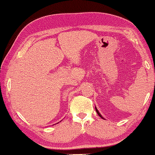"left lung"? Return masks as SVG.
Returning a JSON list of instances; mask_svg holds the SVG:
<instances>
[{
  "label": "left lung",
  "instance_id": "obj_1",
  "mask_svg": "<svg viewBox=\"0 0 155 155\" xmlns=\"http://www.w3.org/2000/svg\"><path fill=\"white\" fill-rule=\"evenodd\" d=\"M95 110H96V112H97V113L98 114V115H99L100 117H101V118H102V119H104V118L103 117H102V116L101 115V114H100V112H99V111H98V110L97 109V107H95Z\"/></svg>",
  "mask_w": 155,
  "mask_h": 155
}]
</instances>
